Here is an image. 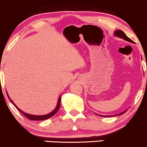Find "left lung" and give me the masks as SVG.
<instances>
[{"mask_svg":"<svg viewBox=\"0 0 147 147\" xmlns=\"http://www.w3.org/2000/svg\"><path fill=\"white\" fill-rule=\"evenodd\" d=\"M114 36L118 37V38H122V39L125 40V41H128V42H130L134 43L133 40H132L131 39H130V38H129L128 37H127L126 35H125V33H124L122 31V30H116L114 32ZM125 111H126V110H125ZM125 111H124V112H121V113H119V114H117V116H120V115H121V114H124V113L125 112ZM99 116H102V117H109V116H110V117H111V116H112V117H114V115H109V116H102V115H99Z\"/></svg>","mask_w":147,"mask_h":147,"instance_id":"left-lung-1","label":"left lung"}]
</instances>
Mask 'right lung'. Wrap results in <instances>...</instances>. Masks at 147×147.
<instances>
[{"instance_id": "obj_1", "label": "right lung", "mask_w": 147, "mask_h": 147, "mask_svg": "<svg viewBox=\"0 0 147 147\" xmlns=\"http://www.w3.org/2000/svg\"><path fill=\"white\" fill-rule=\"evenodd\" d=\"M7 96H8V98H9L10 102L14 105V107L17 108V109H18L19 112L22 113L23 115L25 116V117H26L27 119H30V120H33V121H43V120H46V119L51 118V117H53V116H54V114H55L56 113L58 112V110H59V108H60V106H61V97H59V100H58V102H57V105H56L55 109H54V110L52 111V112L49 113V114H45V115H33V114H28V113H26V112H23L22 110H21V109H19V108L17 107V106L15 104H14V102H13V101H12V100L10 99V98H9V96H8V94H7Z\"/></svg>"}]
</instances>
